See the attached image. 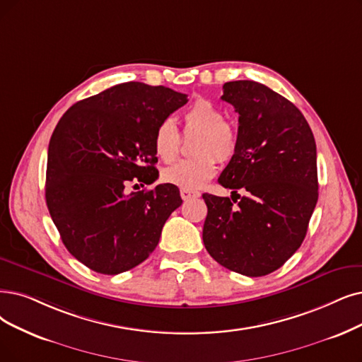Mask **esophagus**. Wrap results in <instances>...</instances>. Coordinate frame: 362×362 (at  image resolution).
I'll use <instances>...</instances> for the list:
<instances>
[{
  "label": "esophagus",
  "mask_w": 362,
  "mask_h": 362,
  "mask_svg": "<svg viewBox=\"0 0 362 362\" xmlns=\"http://www.w3.org/2000/svg\"><path fill=\"white\" fill-rule=\"evenodd\" d=\"M181 197L182 200H189V199H193V197H199L200 193L199 192H193V190H185V189H181Z\"/></svg>",
  "instance_id": "1"
}]
</instances>
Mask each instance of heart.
Returning a JSON list of instances; mask_svg holds the SVG:
<instances>
[{"label": "heart", "instance_id": "b5f03b06", "mask_svg": "<svg viewBox=\"0 0 362 362\" xmlns=\"http://www.w3.org/2000/svg\"><path fill=\"white\" fill-rule=\"evenodd\" d=\"M181 120L184 132L199 131L196 139L194 158L182 160L168 166L162 172V178L168 184H173L185 190H197L205 185L215 173V158L221 162L228 160L238 147V135L230 123L226 122L224 112L208 99H196L187 107ZM181 146V135L170 120L157 124L153 135V150L160 160L169 163L175 160Z\"/></svg>", "mask_w": 362, "mask_h": 362}]
</instances>
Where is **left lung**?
Here are the masks:
<instances>
[{
    "mask_svg": "<svg viewBox=\"0 0 362 362\" xmlns=\"http://www.w3.org/2000/svg\"><path fill=\"white\" fill-rule=\"evenodd\" d=\"M221 99L235 107L239 127L236 151L218 182L249 196L238 206L228 197L202 196L208 206L204 243L226 269L264 276L306 236L317 202L316 144L300 110L262 83L228 81Z\"/></svg>",
    "mask_w": 362,
    "mask_h": 362,
    "instance_id": "obj_1",
    "label": "left lung"
}]
</instances>
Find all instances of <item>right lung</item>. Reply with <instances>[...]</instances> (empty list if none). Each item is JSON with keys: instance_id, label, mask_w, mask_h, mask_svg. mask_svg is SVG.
<instances>
[{"instance_id": "right-lung-1", "label": "right lung", "mask_w": 362, "mask_h": 362, "mask_svg": "<svg viewBox=\"0 0 362 362\" xmlns=\"http://www.w3.org/2000/svg\"><path fill=\"white\" fill-rule=\"evenodd\" d=\"M187 100L165 86L129 81L80 100L57 123L46 204L66 250L86 267L119 274L157 247L169 215L182 204L180 190L158 184L127 193L126 187L157 180L154 131Z\"/></svg>"}]
</instances>
